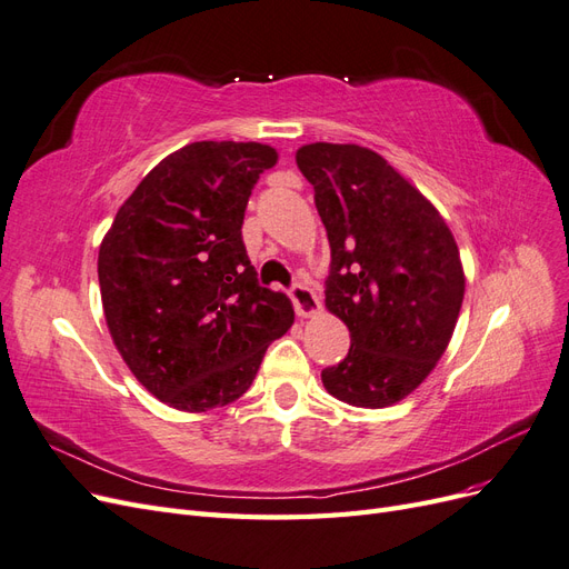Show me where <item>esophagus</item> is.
<instances>
[{
  "instance_id": "1",
  "label": "esophagus",
  "mask_w": 569,
  "mask_h": 569,
  "mask_svg": "<svg viewBox=\"0 0 569 569\" xmlns=\"http://www.w3.org/2000/svg\"><path fill=\"white\" fill-rule=\"evenodd\" d=\"M289 299L291 303H295V311L301 316V318H308V316H316L320 311V299L316 291L303 284V282H297L291 284L289 289Z\"/></svg>"
}]
</instances>
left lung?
Here are the masks:
<instances>
[{
	"label": "left lung",
	"mask_w": 569,
	"mask_h": 569,
	"mask_svg": "<svg viewBox=\"0 0 569 569\" xmlns=\"http://www.w3.org/2000/svg\"><path fill=\"white\" fill-rule=\"evenodd\" d=\"M330 239L325 306L351 349L322 370L335 399L385 408L416 391L449 347L465 295L456 239L380 153L316 142L297 151Z\"/></svg>",
	"instance_id": "1"
}]
</instances>
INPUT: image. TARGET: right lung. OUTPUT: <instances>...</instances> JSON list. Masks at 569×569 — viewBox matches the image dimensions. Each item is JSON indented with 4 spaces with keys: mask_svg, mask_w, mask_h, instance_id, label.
I'll return each mask as SVG.
<instances>
[{
    "mask_svg": "<svg viewBox=\"0 0 569 569\" xmlns=\"http://www.w3.org/2000/svg\"><path fill=\"white\" fill-rule=\"evenodd\" d=\"M278 151L192 142L166 157L120 206L99 247V287L116 349L163 403L228 406L270 341L295 322L280 291L258 284L242 242L251 189Z\"/></svg>",
    "mask_w": 569,
    "mask_h": 569,
    "instance_id": "add662e5",
    "label": "right lung"
}]
</instances>
